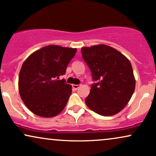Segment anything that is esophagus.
<instances>
[{
	"instance_id": "1",
	"label": "esophagus",
	"mask_w": 156,
	"mask_h": 156,
	"mask_svg": "<svg viewBox=\"0 0 156 156\" xmlns=\"http://www.w3.org/2000/svg\"><path fill=\"white\" fill-rule=\"evenodd\" d=\"M80 87V84H72V87L74 88V90H77Z\"/></svg>"
}]
</instances>
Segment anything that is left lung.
I'll use <instances>...</instances> for the list:
<instances>
[{
    "instance_id": "8db88e82",
    "label": "left lung",
    "mask_w": 156,
    "mask_h": 156,
    "mask_svg": "<svg viewBox=\"0 0 156 156\" xmlns=\"http://www.w3.org/2000/svg\"><path fill=\"white\" fill-rule=\"evenodd\" d=\"M81 51L95 82L85 98L86 105L103 116L120 112L135 89L130 61L117 50L103 44L84 47Z\"/></svg>"
}]
</instances>
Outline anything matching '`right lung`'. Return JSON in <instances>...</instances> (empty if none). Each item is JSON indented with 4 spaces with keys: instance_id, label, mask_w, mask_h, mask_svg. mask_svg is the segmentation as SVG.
Here are the masks:
<instances>
[{
    "instance_id": "obj_1",
    "label": "right lung",
    "mask_w": 156,
    "mask_h": 156,
    "mask_svg": "<svg viewBox=\"0 0 156 156\" xmlns=\"http://www.w3.org/2000/svg\"><path fill=\"white\" fill-rule=\"evenodd\" d=\"M76 48L51 45L34 52L23 63L19 91L26 106L34 114L53 117L63 110L72 86L59 76L76 54Z\"/></svg>"
}]
</instances>
